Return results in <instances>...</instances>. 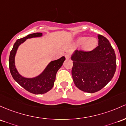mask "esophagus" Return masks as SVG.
Returning a JSON list of instances; mask_svg holds the SVG:
<instances>
[{
    "label": "esophagus",
    "mask_w": 126,
    "mask_h": 126,
    "mask_svg": "<svg viewBox=\"0 0 126 126\" xmlns=\"http://www.w3.org/2000/svg\"><path fill=\"white\" fill-rule=\"evenodd\" d=\"M65 57H66V59H70V54H69V53H67V54H66L65 55Z\"/></svg>",
    "instance_id": "obj_1"
}]
</instances>
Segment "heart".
<instances>
[{"mask_svg":"<svg viewBox=\"0 0 126 126\" xmlns=\"http://www.w3.org/2000/svg\"><path fill=\"white\" fill-rule=\"evenodd\" d=\"M77 44L78 45L84 44L83 47L85 50L90 51L93 49L97 45V39L94 38H89L88 37H81L77 41Z\"/></svg>","mask_w":126,"mask_h":126,"instance_id":"1","label":"heart"}]
</instances>
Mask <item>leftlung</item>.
I'll return each mask as SVG.
<instances>
[{"instance_id": "8db88e82", "label": "left lung", "mask_w": 126, "mask_h": 126, "mask_svg": "<svg viewBox=\"0 0 126 126\" xmlns=\"http://www.w3.org/2000/svg\"><path fill=\"white\" fill-rule=\"evenodd\" d=\"M98 46L91 51L77 50L72 57V75L76 87L83 92L100 90L114 77L117 67L114 49L108 40L97 34Z\"/></svg>"}]
</instances>
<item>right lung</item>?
<instances>
[{
  "label": "right lung",
  "mask_w": 126,
  "mask_h": 126,
  "mask_svg": "<svg viewBox=\"0 0 126 126\" xmlns=\"http://www.w3.org/2000/svg\"><path fill=\"white\" fill-rule=\"evenodd\" d=\"M41 33H34L28 34L26 37L16 40L14 45L9 55V70L14 79L18 82L22 87L29 92L35 94H44L50 90L54 86L56 80V74L60 68L65 60L64 57H62L58 60L52 61L47 66L42 74L34 78H25L18 73L14 64V57L16 49L21 43L27 39L34 37L41 36Z\"/></svg>",
  "instance_id": "right-lung-1"
}]
</instances>
